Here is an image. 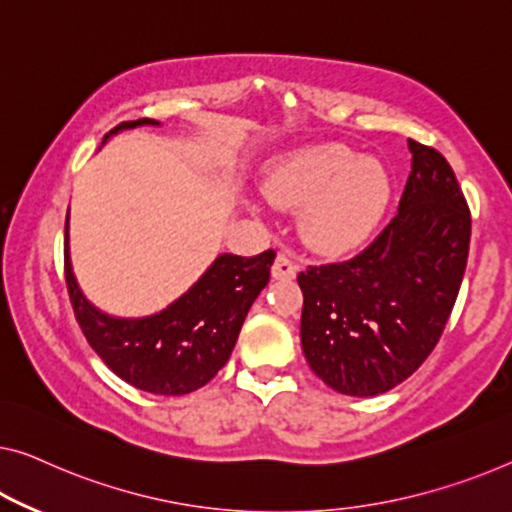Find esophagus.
Here are the masks:
<instances>
[{"label":"esophagus","mask_w":512,"mask_h":512,"mask_svg":"<svg viewBox=\"0 0 512 512\" xmlns=\"http://www.w3.org/2000/svg\"><path fill=\"white\" fill-rule=\"evenodd\" d=\"M296 273H299V266L289 253H280L271 266V276L276 280H294Z\"/></svg>","instance_id":"esophagus-1"}]
</instances>
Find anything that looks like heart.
I'll use <instances>...</instances> for the list:
<instances>
[{
    "label": "heart",
    "mask_w": 512,
    "mask_h": 512,
    "mask_svg": "<svg viewBox=\"0 0 512 512\" xmlns=\"http://www.w3.org/2000/svg\"><path fill=\"white\" fill-rule=\"evenodd\" d=\"M264 193L301 211V232L322 253H347L377 230L391 204V177L377 158L345 144H312L280 156Z\"/></svg>",
    "instance_id": "1"
}]
</instances>
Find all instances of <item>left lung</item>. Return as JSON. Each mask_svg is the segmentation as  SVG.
Masks as SVG:
<instances>
[{
    "instance_id": "1",
    "label": "left lung",
    "mask_w": 512,
    "mask_h": 512,
    "mask_svg": "<svg viewBox=\"0 0 512 512\" xmlns=\"http://www.w3.org/2000/svg\"><path fill=\"white\" fill-rule=\"evenodd\" d=\"M398 213L363 253L299 273L301 347L333 391L370 398L421 368L467 269L471 216L451 165L409 140Z\"/></svg>"
}]
</instances>
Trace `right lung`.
Masks as SVG:
<instances>
[{"label": "right lung", "mask_w": 512, "mask_h": 512, "mask_svg": "<svg viewBox=\"0 0 512 512\" xmlns=\"http://www.w3.org/2000/svg\"><path fill=\"white\" fill-rule=\"evenodd\" d=\"M137 126H160L154 119L124 121L103 137ZM66 218V285L82 333L103 363L128 384L154 395H186L218 375L250 305L266 287L273 250L255 257L223 253L207 271L163 310L144 317H117L91 303L78 285L71 262Z\"/></svg>", "instance_id": "1"}]
</instances>
